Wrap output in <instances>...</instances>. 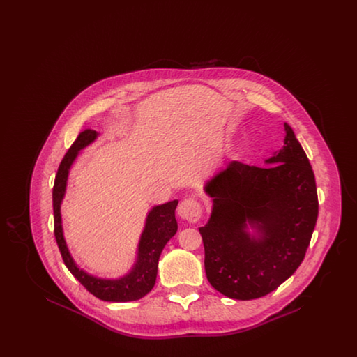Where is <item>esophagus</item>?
Masks as SVG:
<instances>
[{
    "instance_id": "1",
    "label": "esophagus",
    "mask_w": 357,
    "mask_h": 357,
    "mask_svg": "<svg viewBox=\"0 0 357 357\" xmlns=\"http://www.w3.org/2000/svg\"><path fill=\"white\" fill-rule=\"evenodd\" d=\"M178 215L188 223H197L202 217V207L197 201L188 198L178 206Z\"/></svg>"
}]
</instances>
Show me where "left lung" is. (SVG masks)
I'll list each match as a JSON object with an SVG mask.
<instances>
[{"label":"left lung","instance_id":"1","mask_svg":"<svg viewBox=\"0 0 357 357\" xmlns=\"http://www.w3.org/2000/svg\"><path fill=\"white\" fill-rule=\"evenodd\" d=\"M284 127V147L265 160L272 166L234 160L204 186L213 198L211 217L199 227L204 271L229 298L255 300L278 288L301 265L316 226L314 174L291 127Z\"/></svg>","mask_w":357,"mask_h":357}]
</instances>
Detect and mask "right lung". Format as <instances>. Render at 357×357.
Wrapping results in <instances>:
<instances>
[{
    "mask_svg": "<svg viewBox=\"0 0 357 357\" xmlns=\"http://www.w3.org/2000/svg\"><path fill=\"white\" fill-rule=\"evenodd\" d=\"M96 137L98 132L93 130H84L83 132H80V135L73 142L68 153H66L59 166L52 194L54 237L66 266L89 293H92L95 297L102 301L109 303L135 301L151 291L155 285L160 253L178 230V223L175 220V208L178 206V201L175 199L167 204H159L150 210L144 230L139 241L135 265L131 272L116 280H105L91 275L80 269L69 253L67 242L64 239L60 206L66 194L69 169L72 163L79 155V151L91 144Z\"/></svg>",
    "mask_w": 357,
    "mask_h": 357,
    "instance_id": "1",
    "label": "right lung"
}]
</instances>
